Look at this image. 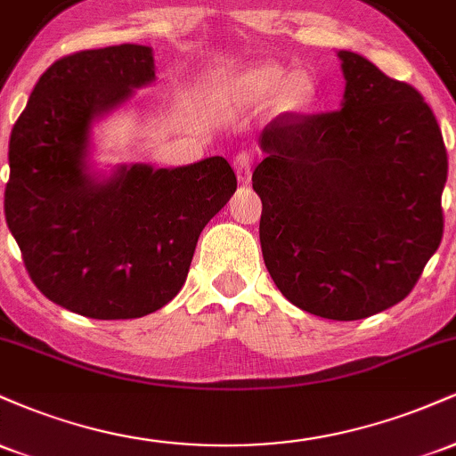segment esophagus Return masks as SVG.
Segmentation results:
<instances>
[{
  "mask_svg": "<svg viewBox=\"0 0 456 456\" xmlns=\"http://www.w3.org/2000/svg\"><path fill=\"white\" fill-rule=\"evenodd\" d=\"M250 165H253V154H250V151H238V154L233 156L235 175H238V180L242 182V184L250 180Z\"/></svg>",
  "mask_w": 456,
  "mask_h": 456,
  "instance_id": "34e87169",
  "label": "esophagus"
}]
</instances>
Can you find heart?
Masks as SVG:
<instances>
[{"instance_id":"obj_1","label":"heart","mask_w":456,"mask_h":456,"mask_svg":"<svg viewBox=\"0 0 456 456\" xmlns=\"http://www.w3.org/2000/svg\"><path fill=\"white\" fill-rule=\"evenodd\" d=\"M281 92L279 104L285 111H300L306 109L315 98L317 86L308 75H289L285 68L268 64L253 68L240 75L229 86V94L238 102L261 104L268 102Z\"/></svg>"}]
</instances>
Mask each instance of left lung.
Instances as JSON below:
<instances>
[{
  "label": "left lung",
  "instance_id": "left-lung-1",
  "mask_svg": "<svg viewBox=\"0 0 456 456\" xmlns=\"http://www.w3.org/2000/svg\"><path fill=\"white\" fill-rule=\"evenodd\" d=\"M338 57L343 109L272 119L253 188L281 294L311 315L354 322L401 302L437 250L448 156L418 90L352 51Z\"/></svg>",
  "mask_w": 456,
  "mask_h": 456
}]
</instances>
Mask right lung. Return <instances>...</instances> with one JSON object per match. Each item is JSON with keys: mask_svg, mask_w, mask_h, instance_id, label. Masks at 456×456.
<instances>
[{"mask_svg": "<svg viewBox=\"0 0 456 456\" xmlns=\"http://www.w3.org/2000/svg\"><path fill=\"white\" fill-rule=\"evenodd\" d=\"M150 81V46L64 55L10 134L8 229L34 285L77 315L134 319L174 300L199 233L238 188L223 156L177 169L119 167L109 180L87 174L94 119Z\"/></svg>", "mask_w": 456, "mask_h": 456, "instance_id": "add662e5", "label": "right lung"}]
</instances>
